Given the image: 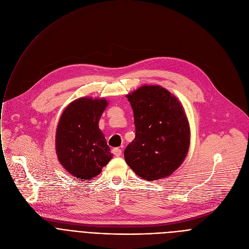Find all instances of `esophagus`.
I'll use <instances>...</instances> for the list:
<instances>
[{
  "label": "esophagus",
  "mask_w": 249,
  "mask_h": 249,
  "mask_svg": "<svg viewBox=\"0 0 249 249\" xmlns=\"http://www.w3.org/2000/svg\"><path fill=\"white\" fill-rule=\"evenodd\" d=\"M112 153H113V155H114L115 157H120L121 154H122V150L119 149V148H114V149L112 150Z\"/></svg>",
  "instance_id": "esophagus-1"
}]
</instances>
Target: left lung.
Here are the masks:
<instances>
[{"mask_svg":"<svg viewBox=\"0 0 249 249\" xmlns=\"http://www.w3.org/2000/svg\"><path fill=\"white\" fill-rule=\"evenodd\" d=\"M127 98L136 128L135 139L124 151L127 164L149 181L169 176L183 162L190 144L181 103L160 86H144Z\"/></svg>","mask_w":249,"mask_h":249,"instance_id":"obj_1","label":"left lung"}]
</instances>
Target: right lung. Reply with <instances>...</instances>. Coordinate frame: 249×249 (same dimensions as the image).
<instances>
[{"label":"right lung","instance_id":"1","mask_svg":"<svg viewBox=\"0 0 249 249\" xmlns=\"http://www.w3.org/2000/svg\"><path fill=\"white\" fill-rule=\"evenodd\" d=\"M107 101L79 98L64 110L56 132V152L60 163L78 180H89L112 159L98 128Z\"/></svg>","mask_w":249,"mask_h":249}]
</instances>
